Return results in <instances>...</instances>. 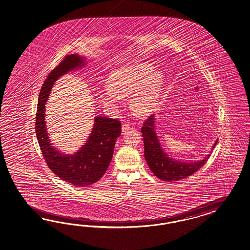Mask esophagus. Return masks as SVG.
Masks as SVG:
<instances>
[{
	"label": "esophagus",
	"instance_id": "esophagus-1",
	"mask_svg": "<svg viewBox=\"0 0 250 250\" xmlns=\"http://www.w3.org/2000/svg\"><path fill=\"white\" fill-rule=\"evenodd\" d=\"M130 128V125L127 124V123H124L122 125V131L123 132H125V131H126Z\"/></svg>",
	"mask_w": 250,
	"mask_h": 250
}]
</instances>
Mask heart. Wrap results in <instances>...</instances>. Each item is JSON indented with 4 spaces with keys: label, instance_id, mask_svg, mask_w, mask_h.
Returning <instances> with one entry per match:
<instances>
[{
    "label": "heart",
    "instance_id": "obj_1",
    "mask_svg": "<svg viewBox=\"0 0 250 250\" xmlns=\"http://www.w3.org/2000/svg\"><path fill=\"white\" fill-rule=\"evenodd\" d=\"M164 85V76L152 64L135 62L115 70L110 76L108 87L100 91L101 102L116 108L119 98L130 97V106L137 116L151 115L158 104Z\"/></svg>",
    "mask_w": 250,
    "mask_h": 250
}]
</instances>
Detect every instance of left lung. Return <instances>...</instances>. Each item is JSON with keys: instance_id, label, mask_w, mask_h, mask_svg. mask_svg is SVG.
<instances>
[{"instance_id": "obj_1", "label": "left lung", "mask_w": 250, "mask_h": 250, "mask_svg": "<svg viewBox=\"0 0 250 250\" xmlns=\"http://www.w3.org/2000/svg\"><path fill=\"white\" fill-rule=\"evenodd\" d=\"M154 115L150 116L144 123L141 132L145 145V158L147 165L153 174L158 177L161 181L177 182L190 176L200 170L210 154L201 160L192 163H184L173 160L166 154L159 143L156 133L154 131ZM218 141L214 143L212 149L215 148Z\"/></svg>"}]
</instances>
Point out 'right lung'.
<instances>
[{
  "mask_svg": "<svg viewBox=\"0 0 250 250\" xmlns=\"http://www.w3.org/2000/svg\"><path fill=\"white\" fill-rule=\"evenodd\" d=\"M83 65V58L67 55L49 74L39 95L35 122L37 139L46 164L57 176L76 187L91 185L103 176L113 157L116 138L121 134L120 121L96 116L91 134L76 153L63 154L51 146L45 125V104L49 92L62 75Z\"/></svg>",
  "mask_w": 250,
  "mask_h": 250,
  "instance_id": "1",
  "label": "right lung"
}]
</instances>
